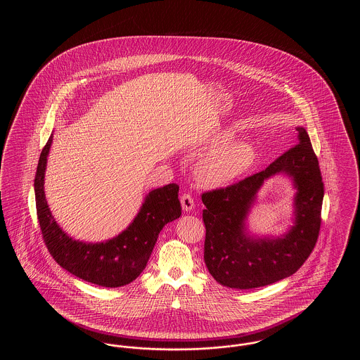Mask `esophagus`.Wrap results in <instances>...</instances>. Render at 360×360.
<instances>
[{
    "label": "esophagus",
    "instance_id": "34e87169",
    "mask_svg": "<svg viewBox=\"0 0 360 360\" xmlns=\"http://www.w3.org/2000/svg\"><path fill=\"white\" fill-rule=\"evenodd\" d=\"M181 204H182V209L188 212V210H191L194 207V200H193V197L190 194L185 193V194L181 195Z\"/></svg>",
    "mask_w": 360,
    "mask_h": 360
}]
</instances>
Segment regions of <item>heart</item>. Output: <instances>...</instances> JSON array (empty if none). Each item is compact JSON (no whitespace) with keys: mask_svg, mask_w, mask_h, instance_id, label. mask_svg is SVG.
I'll return each mask as SVG.
<instances>
[{"mask_svg":"<svg viewBox=\"0 0 360 360\" xmlns=\"http://www.w3.org/2000/svg\"><path fill=\"white\" fill-rule=\"evenodd\" d=\"M229 135L220 134L207 141L210 148L221 146ZM254 163V151L244 141L228 143L205 156L195 167L198 182L205 186H221L239 178Z\"/></svg>","mask_w":360,"mask_h":360,"instance_id":"obj_1","label":"heart"}]
</instances>
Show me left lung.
Masks as SVG:
<instances>
[{"label":"left lung","mask_w":360,"mask_h":360,"mask_svg":"<svg viewBox=\"0 0 360 360\" xmlns=\"http://www.w3.org/2000/svg\"><path fill=\"white\" fill-rule=\"evenodd\" d=\"M297 144L263 172L226 188L202 193L206 235L204 260L223 286L255 289L294 274L311 254L321 226L324 184L319 159L305 128H297ZM288 173L297 188L295 225L281 238H254L245 232V219L257 190L275 173Z\"/></svg>","instance_id":"left-lung-1"}]
</instances>
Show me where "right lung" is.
Wrapping results in <instances>:
<instances>
[{
	"instance_id": "obj_1",
	"label": "right lung",
	"mask_w": 360,
	"mask_h": 360,
	"mask_svg": "<svg viewBox=\"0 0 360 360\" xmlns=\"http://www.w3.org/2000/svg\"><path fill=\"white\" fill-rule=\"evenodd\" d=\"M51 143L52 136L40 154L34 175L37 220L51 257L86 282L103 288L131 283L146 269L159 232L181 216L179 186L170 184L150 191L135 220L119 236L96 244L72 240L52 217L44 195V172Z\"/></svg>"
}]
</instances>
